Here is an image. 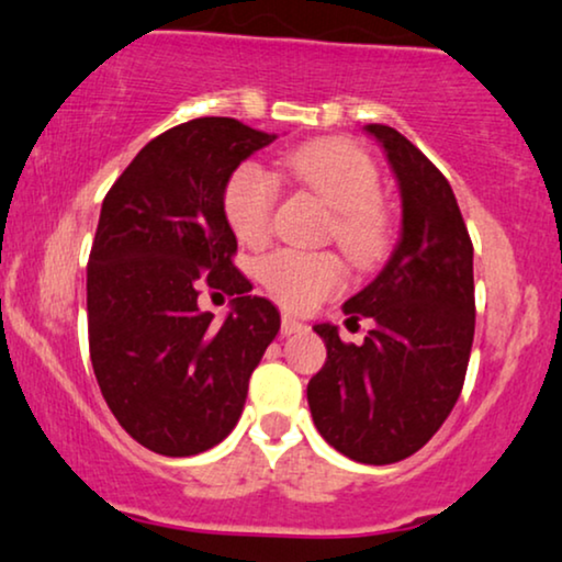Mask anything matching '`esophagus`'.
Instances as JSON below:
<instances>
[{
    "label": "esophagus",
    "mask_w": 562,
    "mask_h": 562,
    "mask_svg": "<svg viewBox=\"0 0 562 562\" xmlns=\"http://www.w3.org/2000/svg\"><path fill=\"white\" fill-rule=\"evenodd\" d=\"M302 330H307V325L296 321V317H292V315H283V317H281V334H283V336L302 334Z\"/></svg>",
    "instance_id": "34e87169"
}]
</instances>
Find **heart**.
<instances>
[{
    "label": "heart",
    "mask_w": 562,
    "mask_h": 562,
    "mask_svg": "<svg viewBox=\"0 0 562 562\" xmlns=\"http://www.w3.org/2000/svg\"><path fill=\"white\" fill-rule=\"evenodd\" d=\"M283 169L302 187L315 192L330 211L328 237L359 268H370L383 258L391 239V221L378 200V166L362 148L349 140H315L289 150ZM279 184L260 164L245 161L224 184V216L234 237L245 245L268 239ZM262 286L289 310L315 307L344 286L346 270L330 252L276 249L258 266Z\"/></svg>",
    "instance_id": "b5f03b06"
}]
</instances>
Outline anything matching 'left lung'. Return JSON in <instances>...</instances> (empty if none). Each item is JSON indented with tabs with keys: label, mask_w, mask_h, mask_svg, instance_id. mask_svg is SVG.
Returning <instances> with one entry per match:
<instances>
[{
	"label": "left lung",
	"mask_w": 562,
	"mask_h": 562,
	"mask_svg": "<svg viewBox=\"0 0 562 562\" xmlns=\"http://www.w3.org/2000/svg\"><path fill=\"white\" fill-rule=\"evenodd\" d=\"M401 190V237L344 313L372 317L364 344L315 325L328 359L310 380L317 432L359 463L404 461L448 419L474 341V247L448 179L387 124H367Z\"/></svg>",
	"instance_id": "1"
}]
</instances>
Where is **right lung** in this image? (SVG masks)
<instances>
[{
	"instance_id": "right-lung-1",
	"label": "right lung",
	"mask_w": 562,
	"mask_h": 562,
	"mask_svg": "<svg viewBox=\"0 0 562 562\" xmlns=\"http://www.w3.org/2000/svg\"><path fill=\"white\" fill-rule=\"evenodd\" d=\"M273 140L228 116L177 124L103 198L88 260L90 362L116 422L154 453L218 446L281 328L232 262L221 205L228 175ZM203 288L235 296L224 324L199 310Z\"/></svg>"
}]
</instances>
